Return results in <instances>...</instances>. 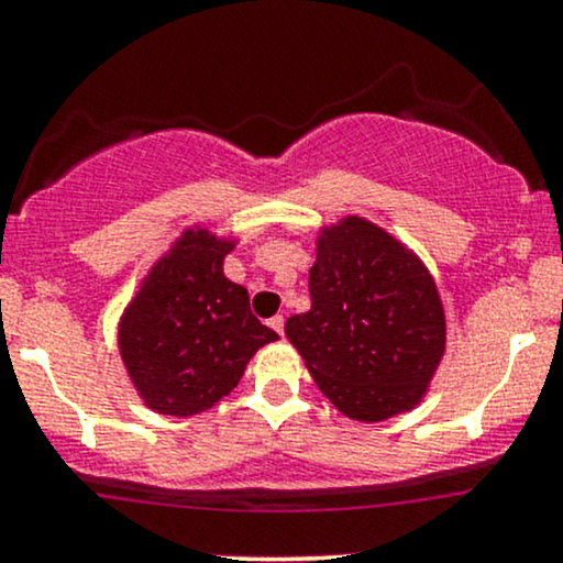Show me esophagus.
I'll use <instances>...</instances> for the list:
<instances>
[{"label":"esophagus","instance_id":"1","mask_svg":"<svg viewBox=\"0 0 563 563\" xmlns=\"http://www.w3.org/2000/svg\"><path fill=\"white\" fill-rule=\"evenodd\" d=\"M283 325H286V320H283V314H275V318H269V328H273L275 333L283 335Z\"/></svg>","mask_w":563,"mask_h":563}]
</instances>
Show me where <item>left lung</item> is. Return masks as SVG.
Wrapping results in <instances>:
<instances>
[{"label":"left lung","instance_id":"8db88e82","mask_svg":"<svg viewBox=\"0 0 563 563\" xmlns=\"http://www.w3.org/2000/svg\"><path fill=\"white\" fill-rule=\"evenodd\" d=\"M309 312L286 335L309 376L352 421L378 423L421 405L448 341L429 267L365 217L318 232Z\"/></svg>","mask_w":563,"mask_h":563}]
</instances>
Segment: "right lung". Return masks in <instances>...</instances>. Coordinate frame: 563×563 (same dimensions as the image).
Instances as JSON below:
<instances>
[{
    "label": "right lung",
    "instance_id": "right-lung-1",
    "mask_svg": "<svg viewBox=\"0 0 563 563\" xmlns=\"http://www.w3.org/2000/svg\"><path fill=\"white\" fill-rule=\"evenodd\" d=\"M235 235L192 224L140 280L119 320V352L140 399L190 418L228 397L249 360L277 341L251 314L249 290L224 275Z\"/></svg>",
    "mask_w": 563,
    "mask_h": 563
}]
</instances>
